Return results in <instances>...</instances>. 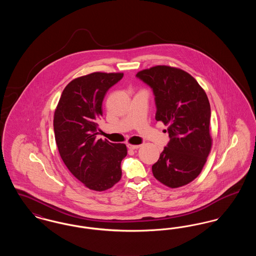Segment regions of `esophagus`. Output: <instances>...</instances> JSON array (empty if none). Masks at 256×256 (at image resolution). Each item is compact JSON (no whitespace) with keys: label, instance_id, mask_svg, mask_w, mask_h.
I'll return each mask as SVG.
<instances>
[{"label":"esophagus","instance_id":"obj_1","mask_svg":"<svg viewBox=\"0 0 256 256\" xmlns=\"http://www.w3.org/2000/svg\"><path fill=\"white\" fill-rule=\"evenodd\" d=\"M139 146H140L139 145H132V144H128V148L130 150H137Z\"/></svg>","mask_w":256,"mask_h":256}]
</instances>
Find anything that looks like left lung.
Wrapping results in <instances>:
<instances>
[{"instance_id":"1","label":"left lung","mask_w":256,"mask_h":256,"mask_svg":"<svg viewBox=\"0 0 256 256\" xmlns=\"http://www.w3.org/2000/svg\"><path fill=\"white\" fill-rule=\"evenodd\" d=\"M136 76L154 94L156 120L168 126L170 141L152 167L154 178L170 188L193 182L211 150V110L204 90L190 74L158 65Z\"/></svg>"}]
</instances>
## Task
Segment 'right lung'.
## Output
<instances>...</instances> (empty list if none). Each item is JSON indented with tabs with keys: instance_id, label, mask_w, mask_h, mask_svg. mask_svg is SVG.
<instances>
[{
	"instance_id": "1",
	"label": "right lung",
	"mask_w": 256,
	"mask_h": 256,
	"mask_svg": "<svg viewBox=\"0 0 256 256\" xmlns=\"http://www.w3.org/2000/svg\"><path fill=\"white\" fill-rule=\"evenodd\" d=\"M122 76L96 72L74 78L64 88L54 111V130L61 158L76 178L94 191H106L122 178L126 146L96 136L104 98Z\"/></svg>"
}]
</instances>
